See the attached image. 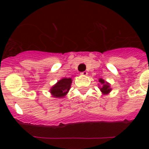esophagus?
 Listing matches in <instances>:
<instances>
[{
  "instance_id": "1",
  "label": "esophagus",
  "mask_w": 149,
  "mask_h": 149,
  "mask_svg": "<svg viewBox=\"0 0 149 149\" xmlns=\"http://www.w3.org/2000/svg\"><path fill=\"white\" fill-rule=\"evenodd\" d=\"M80 74L81 75V76H87V75H88V73H87L86 71H84V72H81V73Z\"/></svg>"
}]
</instances>
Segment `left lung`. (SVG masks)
<instances>
[{
    "label": "left lung",
    "instance_id": "8db88e82",
    "mask_svg": "<svg viewBox=\"0 0 149 149\" xmlns=\"http://www.w3.org/2000/svg\"><path fill=\"white\" fill-rule=\"evenodd\" d=\"M99 82H100L102 85V86L100 87V90H101L102 92V94H109V93L111 91V90H112V88H110V86H109V84H108L107 82H106L104 80H103V79H100Z\"/></svg>",
    "mask_w": 149,
    "mask_h": 149
}]
</instances>
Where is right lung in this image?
Instances as JSON below:
<instances>
[{"mask_svg":"<svg viewBox=\"0 0 149 149\" xmlns=\"http://www.w3.org/2000/svg\"><path fill=\"white\" fill-rule=\"evenodd\" d=\"M71 83L72 79L70 78H69V79L63 78L61 80L58 81V83L55 84L49 91L52 97L63 98V97H65L70 90Z\"/></svg>","mask_w":149,"mask_h":149,"instance_id":"obj_1","label":"right lung"}]
</instances>
